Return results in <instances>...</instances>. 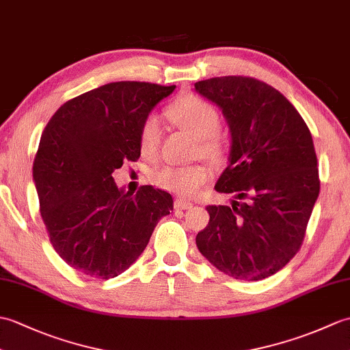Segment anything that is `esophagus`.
Segmentation results:
<instances>
[{"instance_id":"esophagus-1","label":"esophagus","mask_w":350,"mask_h":350,"mask_svg":"<svg viewBox=\"0 0 350 350\" xmlns=\"http://www.w3.org/2000/svg\"><path fill=\"white\" fill-rule=\"evenodd\" d=\"M192 206H194V204H192L191 202H187V200H183V198H176V202H174L176 209H180V211L191 209Z\"/></svg>"}]
</instances>
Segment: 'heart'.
I'll use <instances>...</instances> for the list:
<instances>
[{
  "label": "heart",
  "instance_id": "obj_1",
  "mask_svg": "<svg viewBox=\"0 0 350 350\" xmlns=\"http://www.w3.org/2000/svg\"><path fill=\"white\" fill-rule=\"evenodd\" d=\"M171 122L179 128L188 131L197 138V150L204 158L219 161L224 158L227 143L218 131L221 117L218 109L209 100L197 94H187L171 103L167 109ZM161 139V124L158 117L148 114L139 128V152L146 158L156 154ZM211 173L202 163L192 165H162L153 171L152 180L165 191L176 192L179 196H194L196 192L209 180Z\"/></svg>",
  "mask_w": 350,
  "mask_h": 350
}]
</instances>
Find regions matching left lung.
Masks as SVG:
<instances>
[{
	"label": "left lung",
	"instance_id": "1",
	"mask_svg": "<svg viewBox=\"0 0 350 350\" xmlns=\"http://www.w3.org/2000/svg\"><path fill=\"white\" fill-rule=\"evenodd\" d=\"M196 92L222 109L230 135L228 165L215 189L232 206H207L198 251L236 280L258 281L299 251L321 191L313 138L284 96L250 77L198 81Z\"/></svg>",
	"mask_w": 350,
	"mask_h": 350
}]
</instances>
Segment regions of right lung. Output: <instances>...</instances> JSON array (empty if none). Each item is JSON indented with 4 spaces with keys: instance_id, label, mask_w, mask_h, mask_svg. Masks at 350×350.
Masks as SVG:
<instances>
[{
    "instance_id": "obj_1",
    "label": "right lung",
    "mask_w": 350,
    "mask_h": 350,
    "mask_svg": "<svg viewBox=\"0 0 350 350\" xmlns=\"http://www.w3.org/2000/svg\"><path fill=\"white\" fill-rule=\"evenodd\" d=\"M174 88L109 83L66 102L43 129L33 163L42 219L57 254L87 277L124 272L173 211L168 192H124L111 174L139 158L141 123Z\"/></svg>"
}]
</instances>
